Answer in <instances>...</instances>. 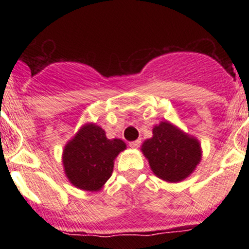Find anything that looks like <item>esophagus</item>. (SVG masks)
<instances>
[{
	"instance_id": "esophagus-1",
	"label": "esophagus",
	"mask_w": 249,
	"mask_h": 249,
	"mask_svg": "<svg viewBox=\"0 0 249 249\" xmlns=\"http://www.w3.org/2000/svg\"><path fill=\"white\" fill-rule=\"evenodd\" d=\"M141 146V141H133V142H129V147H131V148H138V147Z\"/></svg>"
}]
</instances>
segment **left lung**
<instances>
[{
  "mask_svg": "<svg viewBox=\"0 0 249 249\" xmlns=\"http://www.w3.org/2000/svg\"><path fill=\"white\" fill-rule=\"evenodd\" d=\"M152 172L169 183L183 181L201 162L198 140L169 123L160 122L153 128V136L142 144Z\"/></svg>",
  "mask_w": 249,
  "mask_h": 249,
  "instance_id": "1",
  "label": "left lung"
}]
</instances>
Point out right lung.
Returning <instances> with one entry per match:
<instances>
[{
  "label": "right lung",
  "mask_w": 249,
  "mask_h": 249,
  "mask_svg": "<svg viewBox=\"0 0 249 249\" xmlns=\"http://www.w3.org/2000/svg\"><path fill=\"white\" fill-rule=\"evenodd\" d=\"M123 149L126 143L122 140H108L100 126L87 123L63 149L62 162L68 181L80 190L100 191L113 172L114 158Z\"/></svg>",
  "instance_id": "add662e5"
}]
</instances>
